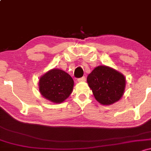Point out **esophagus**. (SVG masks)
Masks as SVG:
<instances>
[{
  "label": "esophagus",
  "instance_id": "1",
  "mask_svg": "<svg viewBox=\"0 0 151 151\" xmlns=\"http://www.w3.org/2000/svg\"><path fill=\"white\" fill-rule=\"evenodd\" d=\"M86 80V78L85 76H83V77H82V78H81L78 79V82H85Z\"/></svg>",
  "mask_w": 151,
  "mask_h": 151
}]
</instances>
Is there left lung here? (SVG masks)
<instances>
[{
	"mask_svg": "<svg viewBox=\"0 0 151 151\" xmlns=\"http://www.w3.org/2000/svg\"><path fill=\"white\" fill-rule=\"evenodd\" d=\"M87 83L96 100L103 105H111L119 101L126 86L124 75L106 65L96 67L88 74Z\"/></svg>",
	"mask_w": 151,
	"mask_h": 151,
	"instance_id": "8db88e82",
	"label": "left lung"
}]
</instances>
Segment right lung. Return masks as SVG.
<instances>
[{
  "mask_svg": "<svg viewBox=\"0 0 151 151\" xmlns=\"http://www.w3.org/2000/svg\"><path fill=\"white\" fill-rule=\"evenodd\" d=\"M38 86L44 98L53 103L60 104L65 101L71 94L74 81L65 71L53 68L40 78Z\"/></svg>",
  "mask_w": 151,
  "mask_h": 151,
  "instance_id": "add662e5",
  "label": "right lung"
}]
</instances>
